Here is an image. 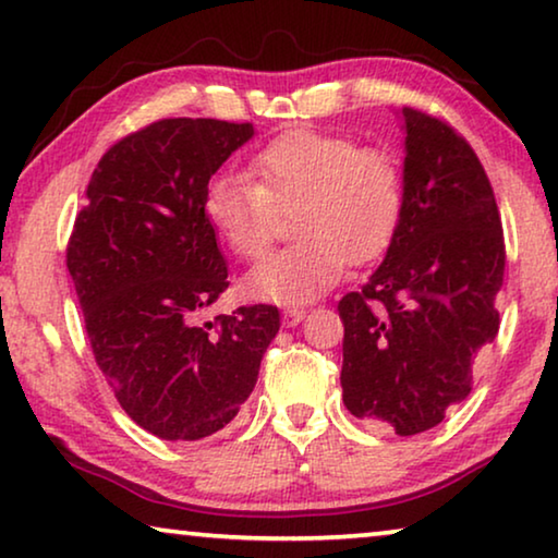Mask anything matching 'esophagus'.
I'll list each match as a JSON object with an SVG mask.
<instances>
[{
	"label": "esophagus",
	"mask_w": 558,
	"mask_h": 558,
	"mask_svg": "<svg viewBox=\"0 0 558 558\" xmlns=\"http://www.w3.org/2000/svg\"><path fill=\"white\" fill-rule=\"evenodd\" d=\"M303 318L305 308H301V305H286V308H282V320H286L288 326H298Z\"/></svg>",
	"instance_id": "obj_1"
}]
</instances>
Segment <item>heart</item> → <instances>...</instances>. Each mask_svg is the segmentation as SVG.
<instances>
[{"label": "heart", "mask_w": 558, "mask_h": 558, "mask_svg": "<svg viewBox=\"0 0 558 558\" xmlns=\"http://www.w3.org/2000/svg\"><path fill=\"white\" fill-rule=\"evenodd\" d=\"M250 177L207 184L204 222L240 260H257L276 238L278 215H293L298 242L247 276L255 298L313 301L343 276L347 263H372L389 247L402 217V171L395 156L341 133H280L250 159Z\"/></svg>", "instance_id": "heart-1"}]
</instances>
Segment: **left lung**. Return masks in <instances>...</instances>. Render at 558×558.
I'll use <instances>...</instances> for the list:
<instances>
[{"label":"left lung","mask_w":558,"mask_h":558,"mask_svg":"<svg viewBox=\"0 0 558 558\" xmlns=\"http://www.w3.org/2000/svg\"><path fill=\"white\" fill-rule=\"evenodd\" d=\"M404 199L387 257L339 301L343 404L359 420L417 435L473 387L498 333L506 245L481 159L452 125L402 108Z\"/></svg>","instance_id":"obj_1"}]
</instances>
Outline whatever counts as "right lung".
<instances>
[{"label": "right lung", "mask_w": 558, "mask_h": 558, "mask_svg": "<svg viewBox=\"0 0 558 558\" xmlns=\"http://www.w3.org/2000/svg\"><path fill=\"white\" fill-rule=\"evenodd\" d=\"M253 123L161 119L113 144L93 171L68 240L85 333L123 412L161 439L230 425L276 339V305L202 324L227 263L202 202Z\"/></svg>", "instance_id": "right-lung-1"}]
</instances>
